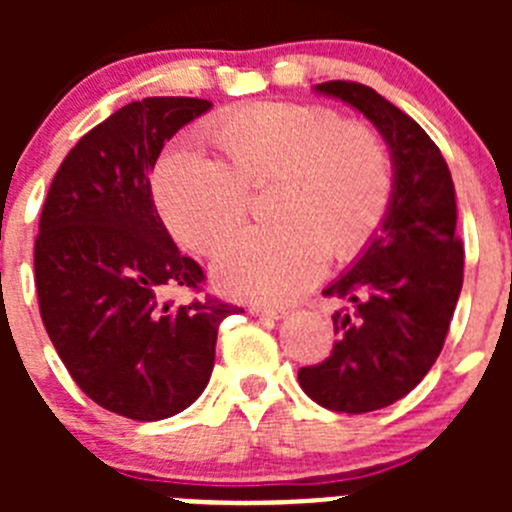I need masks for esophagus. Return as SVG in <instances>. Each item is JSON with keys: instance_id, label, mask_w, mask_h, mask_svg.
<instances>
[{"instance_id": "1", "label": "esophagus", "mask_w": 512, "mask_h": 512, "mask_svg": "<svg viewBox=\"0 0 512 512\" xmlns=\"http://www.w3.org/2000/svg\"><path fill=\"white\" fill-rule=\"evenodd\" d=\"M250 314L255 317H270V319H285L287 312L285 309H277V307H262V304H252Z\"/></svg>"}]
</instances>
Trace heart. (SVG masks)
I'll return each mask as SVG.
<instances>
[{
    "instance_id": "obj_1",
    "label": "heart",
    "mask_w": 512,
    "mask_h": 512,
    "mask_svg": "<svg viewBox=\"0 0 512 512\" xmlns=\"http://www.w3.org/2000/svg\"><path fill=\"white\" fill-rule=\"evenodd\" d=\"M208 136L223 160L173 143L153 173L170 235L208 255L247 213V188L277 180L270 218L227 242L213 262L223 292L292 302L317 285L327 255L349 260L376 235L394 195L389 146L374 128L314 103L262 101L220 113Z\"/></svg>"
}]
</instances>
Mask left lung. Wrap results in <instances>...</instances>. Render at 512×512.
Returning <instances> with one entry per match:
<instances>
[{"label":"left lung","instance_id":"8db88e82","mask_svg":"<svg viewBox=\"0 0 512 512\" xmlns=\"http://www.w3.org/2000/svg\"><path fill=\"white\" fill-rule=\"evenodd\" d=\"M364 113L389 146L394 195L369 245L324 294L334 312L332 356L299 369V386L319 406L366 414L404 399L441 354L463 287L456 237V188L428 133L401 108L354 81L314 86Z\"/></svg>","mask_w":512,"mask_h":512}]
</instances>
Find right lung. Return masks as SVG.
Masks as SVG:
<instances>
[{
	"mask_svg": "<svg viewBox=\"0 0 512 512\" xmlns=\"http://www.w3.org/2000/svg\"><path fill=\"white\" fill-rule=\"evenodd\" d=\"M205 98L151 96L118 108L51 180L34 245L41 322L79 389L133 421L188 409L213 374L220 299L163 302L203 285L160 220L151 170L165 141L210 111Z\"/></svg>",
	"mask_w": 512,
	"mask_h": 512,
	"instance_id": "right-lung-1",
	"label": "right lung"
}]
</instances>
